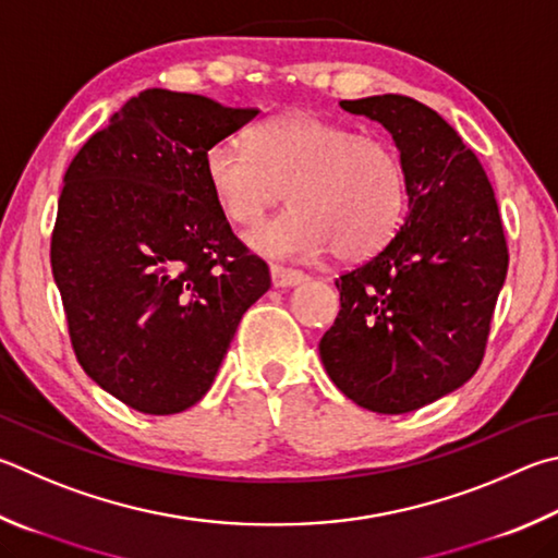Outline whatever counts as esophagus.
Returning a JSON list of instances; mask_svg holds the SVG:
<instances>
[{"label":"esophagus","instance_id":"34e87169","mask_svg":"<svg viewBox=\"0 0 558 558\" xmlns=\"http://www.w3.org/2000/svg\"><path fill=\"white\" fill-rule=\"evenodd\" d=\"M270 278H272V286H276V288H290V286H298V282L307 280V276L302 270L278 266V263H272V266H270Z\"/></svg>","mask_w":558,"mask_h":558}]
</instances>
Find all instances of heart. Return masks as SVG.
<instances>
[{"instance_id": "heart-1", "label": "heart", "mask_w": 558, "mask_h": 558, "mask_svg": "<svg viewBox=\"0 0 558 558\" xmlns=\"http://www.w3.org/2000/svg\"><path fill=\"white\" fill-rule=\"evenodd\" d=\"M219 209L251 227L280 205L292 209L248 241L270 256L368 260L398 236L410 205L408 170L390 141L307 111L276 114L251 131V146L219 141L205 154Z\"/></svg>"}]
</instances>
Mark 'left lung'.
<instances>
[{"instance_id": "left-lung-1", "label": "left lung", "mask_w": 558, "mask_h": 558, "mask_svg": "<svg viewBox=\"0 0 558 558\" xmlns=\"http://www.w3.org/2000/svg\"><path fill=\"white\" fill-rule=\"evenodd\" d=\"M341 107L392 134L410 211L378 256L337 278L341 310L319 356L349 400L402 414L478 371L508 276V241L481 160L437 111L402 95Z\"/></svg>"}]
</instances>
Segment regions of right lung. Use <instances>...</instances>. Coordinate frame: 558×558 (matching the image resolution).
<instances>
[{
	"mask_svg": "<svg viewBox=\"0 0 558 558\" xmlns=\"http://www.w3.org/2000/svg\"><path fill=\"white\" fill-rule=\"evenodd\" d=\"M258 109L144 89L65 173L50 268L80 366L144 414H175L215 383L268 263L231 231L205 175L209 146Z\"/></svg>",
	"mask_w": 558,
	"mask_h": 558,
	"instance_id": "add662e5",
	"label": "right lung"
}]
</instances>
